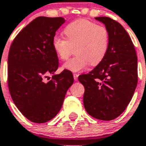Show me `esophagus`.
Here are the masks:
<instances>
[{
    "mask_svg": "<svg viewBox=\"0 0 146 146\" xmlns=\"http://www.w3.org/2000/svg\"><path fill=\"white\" fill-rule=\"evenodd\" d=\"M78 76H79V74H77V73H73V78H74V80L77 81V80H78Z\"/></svg>",
    "mask_w": 146,
    "mask_h": 146,
    "instance_id": "34e87169",
    "label": "esophagus"
}]
</instances>
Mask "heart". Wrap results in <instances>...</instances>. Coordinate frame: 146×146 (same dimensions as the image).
Instances as JSON below:
<instances>
[{"instance_id": "1", "label": "heart", "mask_w": 146, "mask_h": 146, "mask_svg": "<svg viewBox=\"0 0 146 146\" xmlns=\"http://www.w3.org/2000/svg\"><path fill=\"white\" fill-rule=\"evenodd\" d=\"M65 38L55 36L52 48L59 59L66 60L75 51V56L63 65V69L80 72L88 66H98L106 56L110 36L105 27L86 19H78L68 24L62 32Z\"/></svg>"}]
</instances>
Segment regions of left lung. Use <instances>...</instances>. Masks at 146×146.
<instances>
[{"label": "left lung", "mask_w": 146, "mask_h": 146, "mask_svg": "<svg viewBox=\"0 0 146 146\" xmlns=\"http://www.w3.org/2000/svg\"><path fill=\"white\" fill-rule=\"evenodd\" d=\"M96 20L105 25L110 36L106 56L87 74L79 76L84 85V104L94 118L111 121L122 114L138 83V59L130 36L117 21L108 17Z\"/></svg>", "instance_id": "obj_1"}]
</instances>
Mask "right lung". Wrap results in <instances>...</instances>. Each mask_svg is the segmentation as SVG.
Wrapping results in <instances>:
<instances>
[{
	"label": "right lung",
	"instance_id": "right-lung-1",
	"mask_svg": "<svg viewBox=\"0 0 146 146\" xmlns=\"http://www.w3.org/2000/svg\"><path fill=\"white\" fill-rule=\"evenodd\" d=\"M64 22L61 17H38L18 33L10 48V94L18 110L32 122H47L53 118L73 84L71 71L64 70L55 74L59 59L52 43L56 32ZM48 75L54 76L46 82Z\"/></svg>",
	"mask_w": 146,
	"mask_h": 146
}]
</instances>
